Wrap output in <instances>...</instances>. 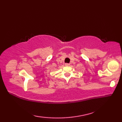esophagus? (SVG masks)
<instances>
[{"mask_svg": "<svg viewBox=\"0 0 122 122\" xmlns=\"http://www.w3.org/2000/svg\"><path fill=\"white\" fill-rule=\"evenodd\" d=\"M69 65H70V64H69V63H66V64H65V66H69Z\"/></svg>", "mask_w": 122, "mask_h": 122, "instance_id": "esophagus-1", "label": "esophagus"}]
</instances>
